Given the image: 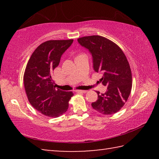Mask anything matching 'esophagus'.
Returning a JSON list of instances; mask_svg holds the SVG:
<instances>
[{"instance_id":"esophagus-1","label":"esophagus","mask_w":159,"mask_h":159,"mask_svg":"<svg viewBox=\"0 0 159 159\" xmlns=\"http://www.w3.org/2000/svg\"><path fill=\"white\" fill-rule=\"evenodd\" d=\"M76 92L79 93H86L88 91L87 90H76Z\"/></svg>"}]
</instances>
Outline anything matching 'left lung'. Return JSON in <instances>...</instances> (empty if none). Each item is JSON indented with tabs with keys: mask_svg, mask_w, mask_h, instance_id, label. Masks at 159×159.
I'll use <instances>...</instances> for the list:
<instances>
[{
	"mask_svg": "<svg viewBox=\"0 0 159 159\" xmlns=\"http://www.w3.org/2000/svg\"><path fill=\"white\" fill-rule=\"evenodd\" d=\"M78 42L90 51L93 69L102 74L99 80L107 87L104 93L97 91L98 99L91 105L102 114H115L128 100L132 88L131 69L125 54L116 44L103 36H84Z\"/></svg>",
	"mask_w": 159,
	"mask_h": 159,
	"instance_id": "8db88e82",
	"label": "left lung"
}]
</instances>
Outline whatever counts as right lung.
Wrapping results in <instances>:
<instances>
[{
    "label": "right lung",
    "mask_w": 159,
    "mask_h": 159,
    "mask_svg": "<svg viewBox=\"0 0 159 159\" xmlns=\"http://www.w3.org/2000/svg\"><path fill=\"white\" fill-rule=\"evenodd\" d=\"M73 39L51 40L43 43L32 53L24 74V85L29 102L37 111L57 118L65 113L72 92L56 89L52 79L54 69Z\"/></svg>",
    "instance_id": "add662e5"
}]
</instances>
